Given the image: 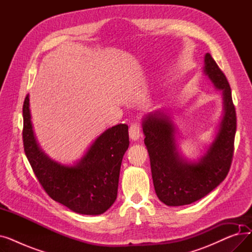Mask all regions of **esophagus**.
<instances>
[{
    "instance_id": "esophagus-1",
    "label": "esophagus",
    "mask_w": 252,
    "mask_h": 252,
    "mask_svg": "<svg viewBox=\"0 0 252 252\" xmlns=\"http://www.w3.org/2000/svg\"><path fill=\"white\" fill-rule=\"evenodd\" d=\"M128 134H129V138L131 140L137 141L141 136V130H140L139 125H137V124L131 125L129 129H128Z\"/></svg>"
}]
</instances>
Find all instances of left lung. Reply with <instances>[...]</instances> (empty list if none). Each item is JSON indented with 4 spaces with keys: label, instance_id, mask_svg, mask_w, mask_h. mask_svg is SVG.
Listing matches in <instances>:
<instances>
[{
    "label": "left lung",
    "instance_id": "8db88e82",
    "mask_svg": "<svg viewBox=\"0 0 252 252\" xmlns=\"http://www.w3.org/2000/svg\"><path fill=\"white\" fill-rule=\"evenodd\" d=\"M203 73L221 92L222 115L214 141L197 160H188L180 152L177 128L168 110H155L142 121L154 189L159 200L168 206L201 199L224 180L231 166L237 125L231 88L209 53L204 56Z\"/></svg>",
    "mask_w": 252,
    "mask_h": 252
}]
</instances>
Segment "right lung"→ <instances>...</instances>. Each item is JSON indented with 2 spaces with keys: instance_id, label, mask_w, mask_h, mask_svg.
<instances>
[{
  "instance_id": "right-lung-1",
  "label": "right lung",
  "mask_w": 252,
  "mask_h": 252,
  "mask_svg": "<svg viewBox=\"0 0 252 252\" xmlns=\"http://www.w3.org/2000/svg\"><path fill=\"white\" fill-rule=\"evenodd\" d=\"M23 146L33 173L47 194L76 214H104L117 197L119 171L128 148V127L107 128L73 164L50 158L39 146L32 123L30 95L23 103Z\"/></svg>"
}]
</instances>
